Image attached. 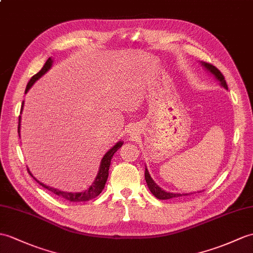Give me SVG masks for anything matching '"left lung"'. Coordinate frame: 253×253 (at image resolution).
I'll return each instance as SVG.
<instances>
[{"label": "left lung", "instance_id": "8db88e82", "mask_svg": "<svg viewBox=\"0 0 253 253\" xmlns=\"http://www.w3.org/2000/svg\"><path fill=\"white\" fill-rule=\"evenodd\" d=\"M202 66L207 70V71L213 76V78L219 82L220 85L225 88V89H227V84H226V81L224 79V76L222 75V73L219 71L218 69H216L215 67H213L212 64H209V63H206V62H201ZM144 178H145V181H146V184H148L149 186V190L151 191V193L153 194V195L158 198V199H170V198H174V197H180V196H185V195H190V194H193V193H186V194H181V193H171V192H166L165 190H163L162 187L158 186L155 181L151 178V175L149 173V170L146 169V166H145V173H144Z\"/></svg>", "mask_w": 253, "mask_h": 253}]
</instances>
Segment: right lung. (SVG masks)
I'll list each match as a JSON object with an SVG mask.
<instances>
[{"label": "right lung", "instance_id": "add662e5", "mask_svg": "<svg viewBox=\"0 0 253 253\" xmlns=\"http://www.w3.org/2000/svg\"><path fill=\"white\" fill-rule=\"evenodd\" d=\"M52 62H54V60L51 59V57H49L48 59H47V61L45 62V64L43 66V68L41 69V71L39 73H37L35 75H33L31 80L29 81V83L26 87V93L29 91V89L33 86V84L37 82L41 76H43L48 70L51 68L52 66ZM23 103H25V101H22V105H21V112L23 110ZM20 123H21V116H19V125H18V133H19V137H20ZM123 141H119L114 146H112L107 153L104 154V156L102 157L101 160V163H100V167H99V171L97 173V177L95 179V181L92 182V184L88 187L87 190L83 191V192H66V191H60V190H57V189H54V187H50L48 185H45L44 183H42V182L38 181L37 179H35L33 177V174L31 173L30 170H29L28 168V171L29 173H30L33 179L35 181H38L39 183L42 185L43 187H45V189H47L48 191L52 192L54 194H56V195L60 196L64 199H67V201H70V202H87V201H90V199L97 197L100 193L102 192V190L104 189V185H105V182H107L108 180V177H109V169H110V165H111V160H112L113 155L116 153V151L119 150L121 146L123 145Z\"/></svg>", "mask_w": 253, "mask_h": 253}]
</instances>
